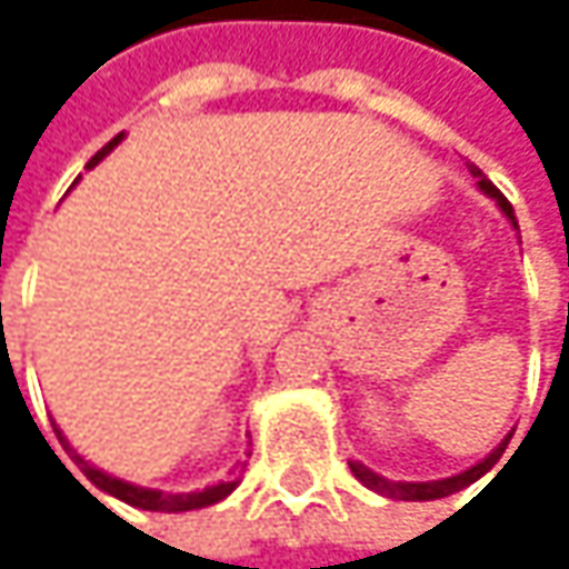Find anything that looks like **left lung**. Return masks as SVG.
I'll list each match as a JSON object with an SVG mask.
<instances>
[{"label":"left lung","mask_w":569,"mask_h":569,"mask_svg":"<svg viewBox=\"0 0 569 569\" xmlns=\"http://www.w3.org/2000/svg\"><path fill=\"white\" fill-rule=\"evenodd\" d=\"M471 173L475 177H481L478 180V187L491 197V200H498V207L505 210V217L511 220L513 227H517V217H513V207L508 203V197L485 177V173L478 171L475 164H471ZM513 435V431H511ZM511 435L485 458V461H478L475 468H468V471H461V475H455V478H441V481H389V478H382V475H376L372 468H366L362 461H349V468H352V475L369 488V491H376V495H382V498H396V501H438V498H448V495H455V491H461V488H468V485H475L478 478H485L495 465H498V458L505 455V448H508V441H511Z\"/></svg>","instance_id":"obj_1"}]
</instances>
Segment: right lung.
<instances>
[{
    "label": "right lung",
    "mask_w": 569,
    "mask_h": 569,
    "mask_svg": "<svg viewBox=\"0 0 569 569\" xmlns=\"http://www.w3.org/2000/svg\"><path fill=\"white\" fill-rule=\"evenodd\" d=\"M124 134H118V138H111L91 161H88V168H94L108 151H114L118 148V141H121ZM58 441L64 445V451L71 455V461L84 471V478L98 488V491H104V495H111V498H118V501H124V505H131V508H141V511H164V513H180V511H197V508H210V505H217V501H223L240 481H220V485H210V488H203V491H190V495H164V491H151V488H138V485H128V481H121V478H111V475H104L101 468H94V465H88L74 448H68V441H64V435L58 431Z\"/></svg>",
    "instance_id": "1"
}]
</instances>
